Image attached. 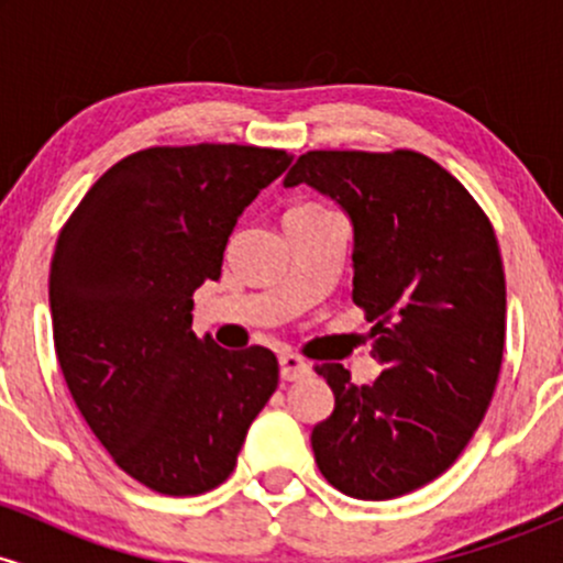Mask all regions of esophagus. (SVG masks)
I'll use <instances>...</instances> for the list:
<instances>
[{"label": "esophagus", "mask_w": 563, "mask_h": 563, "mask_svg": "<svg viewBox=\"0 0 563 563\" xmlns=\"http://www.w3.org/2000/svg\"><path fill=\"white\" fill-rule=\"evenodd\" d=\"M309 371H312V367H309L307 360L299 357V354L288 352V354H283V357H280L283 380H299L303 376H309Z\"/></svg>", "instance_id": "34e87169"}]
</instances>
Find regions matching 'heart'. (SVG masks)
<instances>
[{"mask_svg":"<svg viewBox=\"0 0 563 563\" xmlns=\"http://www.w3.org/2000/svg\"><path fill=\"white\" fill-rule=\"evenodd\" d=\"M294 209H322V206H318V203H299V206H294ZM290 209V211H294Z\"/></svg>","mask_w":563,"mask_h":563,"instance_id":"b5f03b06","label":"heart"}]
</instances>
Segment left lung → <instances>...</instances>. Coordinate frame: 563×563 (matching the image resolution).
Wrapping results in <instances>:
<instances>
[{
  "instance_id": "left-lung-1",
  "label": "left lung",
  "mask_w": 563,
  "mask_h": 563,
  "mask_svg": "<svg viewBox=\"0 0 563 563\" xmlns=\"http://www.w3.org/2000/svg\"><path fill=\"white\" fill-rule=\"evenodd\" d=\"M312 185L354 224L352 301L386 371L357 386L314 365L335 405L312 429L314 463L357 500H391L442 476L479 429L506 346V273L493 222L418 151H309L286 187Z\"/></svg>"
}]
</instances>
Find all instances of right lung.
<instances>
[{"label": "right lung", "instance_id": "right-lung-1", "mask_svg": "<svg viewBox=\"0 0 563 563\" xmlns=\"http://www.w3.org/2000/svg\"><path fill=\"white\" fill-rule=\"evenodd\" d=\"M290 156L256 145H156L89 187L49 267L63 378L124 474L172 497L232 474L277 389L264 346L228 352L192 333V294L222 275L238 217Z\"/></svg>", "mask_w": 563, "mask_h": 563}]
</instances>
